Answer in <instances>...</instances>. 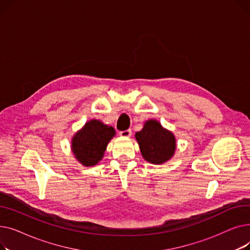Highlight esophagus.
Segmentation results:
<instances>
[{"label":"esophagus","mask_w":250,"mask_h":250,"mask_svg":"<svg viewBox=\"0 0 250 250\" xmlns=\"http://www.w3.org/2000/svg\"><path fill=\"white\" fill-rule=\"evenodd\" d=\"M120 136L123 137V138H128V137L132 136V130H130V129L122 130V132H120Z\"/></svg>","instance_id":"esophagus-1"}]
</instances>
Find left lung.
Returning a JSON list of instances; mask_svg holds the SVG:
<instances>
[{
	"label": "left lung",
	"instance_id": "1",
	"mask_svg": "<svg viewBox=\"0 0 250 250\" xmlns=\"http://www.w3.org/2000/svg\"><path fill=\"white\" fill-rule=\"evenodd\" d=\"M135 136L144 159L152 164H163L174 155L175 137L159 122L147 121L142 130Z\"/></svg>",
	"mask_w": 250,
	"mask_h": 250
}]
</instances>
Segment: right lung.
Returning <instances> with one entry per match:
<instances>
[{"instance_id":"obj_1","label":"right lung","mask_w":250,"mask_h":250,"mask_svg":"<svg viewBox=\"0 0 250 250\" xmlns=\"http://www.w3.org/2000/svg\"><path fill=\"white\" fill-rule=\"evenodd\" d=\"M114 136L115 129L100 121L86 123L72 139V151L76 159L86 167L96 165Z\"/></svg>"}]
</instances>
